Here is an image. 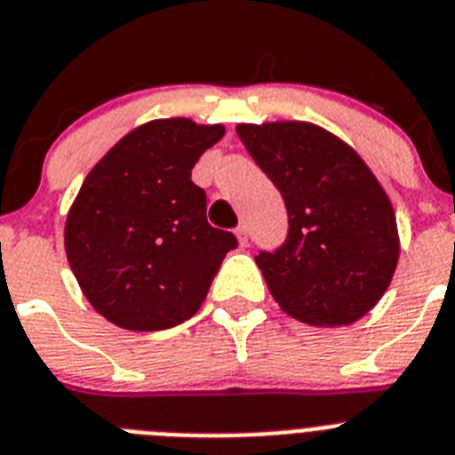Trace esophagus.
I'll return each mask as SVG.
<instances>
[{
	"mask_svg": "<svg viewBox=\"0 0 455 455\" xmlns=\"http://www.w3.org/2000/svg\"><path fill=\"white\" fill-rule=\"evenodd\" d=\"M235 235H238V243L243 244V247H247V240H250V233H247V227H238L235 228Z\"/></svg>",
	"mask_w": 455,
	"mask_h": 455,
	"instance_id": "esophagus-1",
	"label": "esophagus"
}]
</instances>
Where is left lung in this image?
Returning <instances> with one entry per match:
<instances>
[{
    "label": "left lung",
    "mask_w": 455,
    "mask_h": 455,
    "mask_svg": "<svg viewBox=\"0 0 455 455\" xmlns=\"http://www.w3.org/2000/svg\"><path fill=\"white\" fill-rule=\"evenodd\" d=\"M235 132L286 204V243L256 256L272 298L307 325L359 321L398 263L396 215L382 185L321 125L240 124Z\"/></svg>",
    "instance_id": "8db88e82"
}]
</instances>
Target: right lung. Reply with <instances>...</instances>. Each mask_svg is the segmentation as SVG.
I'll return each instance as SVG.
<instances>
[{"label":"right lung","mask_w":455,"mask_h":455,"mask_svg":"<svg viewBox=\"0 0 455 455\" xmlns=\"http://www.w3.org/2000/svg\"><path fill=\"white\" fill-rule=\"evenodd\" d=\"M222 125L157 118L91 169L66 217V256L91 307L132 331L169 330L199 311L235 235L205 220L196 160Z\"/></svg>","instance_id":"1"}]
</instances>
